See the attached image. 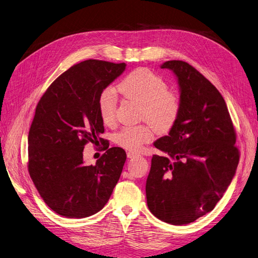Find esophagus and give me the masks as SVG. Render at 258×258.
Wrapping results in <instances>:
<instances>
[{
    "mask_svg": "<svg viewBox=\"0 0 258 258\" xmlns=\"http://www.w3.org/2000/svg\"><path fill=\"white\" fill-rule=\"evenodd\" d=\"M127 157L128 158H133V157H134V156H136V154L135 153H133V152H127Z\"/></svg>",
    "mask_w": 258,
    "mask_h": 258,
    "instance_id": "esophagus-1",
    "label": "esophagus"
}]
</instances>
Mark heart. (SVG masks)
Listing matches in <instances>:
<instances>
[{
    "label": "heart",
    "instance_id": "heart-1",
    "mask_svg": "<svg viewBox=\"0 0 258 258\" xmlns=\"http://www.w3.org/2000/svg\"><path fill=\"white\" fill-rule=\"evenodd\" d=\"M167 89L165 80L146 68L132 71L118 85V91L124 98L142 105L141 118L147 119L159 132H168L174 126L182 108L178 95ZM98 109L105 124H110L116 119L117 92L112 88L101 92ZM153 137V127L145 124L123 127L114 140L123 149L138 152Z\"/></svg>",
    "mask_w": 258,
    "mask_h": 258
}]
</instances>
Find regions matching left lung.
<instances>
[{
	"instance_id": "8db88e82",
	"label": "left lung",
	"mask_w": 258,
	"mask_h": 258,
	"mask_svg": "<svg viewBox=\"0 0 258 258\" xmlns=\"http://www.w3.org/2000/svg\"><path fill=\"white\" fill-rule=\"evenodd\" d=\"M161 69L176 75L179 117L169 135L157 139L146 194L159 220L183 225L212 212L230 186L239 163L236 132L221 93L192 66L169 60Z\"/></svg>"
}]
</instances>
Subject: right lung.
I'll return each instance as SVG.
<instances>
[{"label": "right lung", "mask_w": 258, "mask_h": 258, "mask_svg": "<svg viewBox=\"0 0 258 258\" xmlns=\"http://www.w3.org/2000/svg\"><path fill=\"white\" fill-rule=\"evenodd\" d=\"M124 62L88 59L72 66L46 89L28 132V173L44 203L66 218L97 214L120 178L125 151L108 148L99 114L101 92L125 70ZM103 145L94 166L83 164L88 142Z\"/></svg>", "instance_id": "right-lung-1"}]
</instances>
